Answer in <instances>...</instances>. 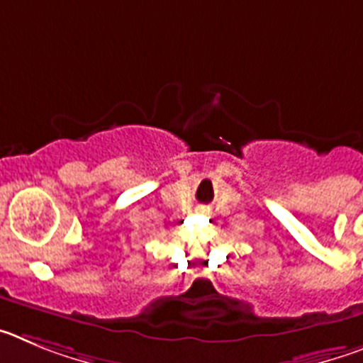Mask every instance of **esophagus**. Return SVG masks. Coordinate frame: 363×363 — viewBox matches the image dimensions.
Wrapping results in <instances>:
<instances>
[{"mask_svg":"<svg viewBox=\"0 0 363 363\" xmlns=\"http://www.w3.org/2000/svg\"><path fill=\"white\" fill-rule=\"evenodd\" d=\"M196 213L198 214H203V216H209L211 209H209V207H207V205H200V207H198V209H196Z\"/></svg>","mask_w":363,"mask_h":363,"instance_id":"34e87169","label":"esophagus"}]
</instances>
